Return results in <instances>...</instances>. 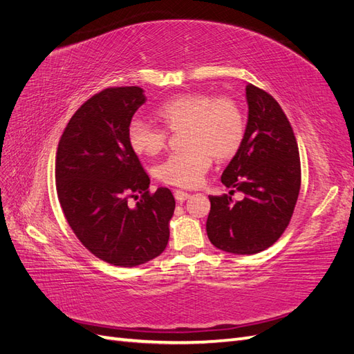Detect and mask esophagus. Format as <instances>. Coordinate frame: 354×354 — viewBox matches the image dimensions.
Instances as JSON below:
<instances>
[{
	"mask_svg": "<svg viewBox=\"0 0 354 354\" xmlns=\"http://www.w3.org/2000/svg\"><path fill=\"white\" fill-rule=\"evenodd\" d=\"M189 196H190V194H187V192H185V190H180V189H177V190H174V198L177 199V202H185L186 199H189Z\"/></svg>",
	"mask_w": 354,
	"mask_h": 354,
	"instance_id": "1",
	"label": "esophagus"
}]
</instances>
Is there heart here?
Segmentation results:
<instances>
[{
  "mask_svg": "<svg viewBox=\"0 0 354 354\" xmlns=\"http://www.w3.org/2000/svg\"><path fill=\"white\" fill-rule=\"evenodd\" d=\"M169 131L183 133L185 152L169 155L153 173L159 181L178 187H194L207 173L211 159L226 160L239 151L245 136L241 106L226 95L183 93L156 111ZM128 145L140 156H155L167 145L168 133L143 118H133L127 130Z\"/></svg>",
  "mask_w": 354,
  "mask_h": 354,
  "instance_id": "obj_1",
  "label": "heart"
}]
</instances>
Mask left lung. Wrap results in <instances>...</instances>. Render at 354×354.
<instances>
[{
	"instance_id": "1",
	"label": "left lung",
	"mask_w": 354,
	"mask_h": 354,
	"mask_svg": "<svg viewBox=\"0 0 354 354\" xmlns=\"http://www.w3.org/2000/svg\"><path fill=\"white\" fill-rule=\"evenodd\" d=\"M248 124L243 142L223 171L221 183L245 195L209 196L208 239L218 250L251 255L272 246L291 221L301 186L292 127L269 93L246 85Z\"/></svg>"
}]
</instances>
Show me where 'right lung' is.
Segmentation results:
<instances>
[{"instance_id": "right-lung-1", "label": "right lung", "mask_w": 354, "mask_h": 354, "mask_svg": "<svg viewBox=\"0 0 354 354\" xmlns=\"http://www.w3.org/2000/svg\"><path fill=\"white\" fill-rule=\"evenodd\" d=\"M145 102L140 87L94 94L71 118L56 153L57 198L71 229L97 259L120 267L162 254L176 208L169 189L149 192L151 178L128 145V125ZM136 193L142 196L131 207Z\"/></svg>"}]
</instances>
